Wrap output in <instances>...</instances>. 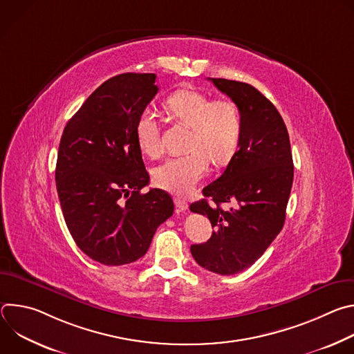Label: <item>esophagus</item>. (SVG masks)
Instances as JSON below:
<instances>
[{
    "label": "esophagus",
    "mask_w": 354,
    "mask_h": 354,
    "mask_svg": "<svg viewBox=\"0 0 354 354\" xmlns=\"http://www.w3.org/2000/svg\"><path fill=\"white\" fill-rule=\"evenodd\" d=\"M174 200H175V206H176L178 212H186L189 206H187V201L186 200H183L180 197H175Z\"/></svg>",
    "instance_id": "34e87169"
}]
</instances>
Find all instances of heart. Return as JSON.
<instances>
[{
  "label": "heart",
  "mask_w": 354,
  "mask_h": 354,
  "mask_svg": "<svg viewBox=\"0 0 354 354\" xmlns=\"http://www.w3.org/2000/svg\"><path fill=\"white\" fill-rule=\"evenodd\" d=\"M167 109L180 123L192 127L185 157L171 158L154 169L158 187L176 194L190 193L209 171V158L216 164L231 160L242 133V118L231 100H214L205 92L179 89L167 99ZM136 138L151 158L162 154L158 122L153 111H144L136 123Z\"/></svg>",
  "instance_id": "b5f03b06"
}]
</instances>
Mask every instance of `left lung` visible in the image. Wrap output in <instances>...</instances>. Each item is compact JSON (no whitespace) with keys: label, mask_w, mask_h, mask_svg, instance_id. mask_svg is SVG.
Here are the masks:
<instances>
[{"label":"left lung","mask_w":354,"mask_h":354,"mask_svg":"<svg viewBox=\"0 0 354 354\" xmlns=\"http://www.w3.org/2000/svg\"><path fill=\"white\" fill-rule=\"evenodd\" d=\"M210 81L238 106L242 133L224 174L203 189L206 198L190 205L216 227L207 242L192 245L190 252L201 268L230 276L254 265L281 231L294 165L287 127L270 100L245 82ZM221 203L233 207L224 211Z\"/></svg>","instance_id":"8db88e82"}]
</instances>
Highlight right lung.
Here are the masks:
<instances>
[{
	"label": "right lung",
	"instance_id": "1",
	"mask_svg": "<svg viewBox=\"0 0 354 354\" xmlns=\"http://www.w3.org/2000/svg\"><path fill=\"white\" fill-rule=\"evenodd\" d=\"M156 74L126 73L97 86L64 127L56 186L68 231L91 259L136 262L174 213L172 197L149 189L136 138L138 116L158 92Z\"/></svg>",
	"mask_w": 354,
	"mask_h": 354
}]
</instances>
